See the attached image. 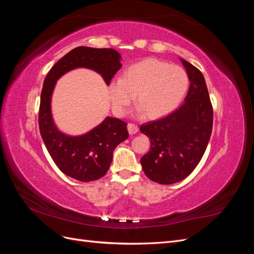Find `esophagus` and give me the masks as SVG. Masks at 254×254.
Listing matches in <instances>:
<instances>
[{
  "label": "esophagus",
  "instance_id": "obj_1",
  "mask_svg": "<svg viewBox=\"0 0 254 254\" xmlns=\"http://www.w3.org/2000/svg\"><path fill=\"white\" fill-rule=\"evenodd\" d=\"M127 128L130 134H135L136 132H139V127H137V125L135 124H132V123H129L127 125Z\"/></svg>",
  "mask_w": 254,
  "mask_h": 254
}]
</instances>
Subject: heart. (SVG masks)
I'll list each match as a JSON object with an SVG mask.
<instances>
[{
	"label": "heart",
	"instance_id": "heart-1",
	"mask_svg": "<svg viewBox=\"0 0 254 254\" xmlns=\"http://www.w3.org/2000/svg\"><path fill=\"white\" fill-rule=\"evenodd\" d=\"M189 82L188 73L181 66L147 58L128 66L122 77L113 78L108 93L112 109L119 117L125 114L135 96L137 112L159 118L180 104Z\"/></svg>",
	"mask_w": 254,
	"mask_h": 254
}]
</instances>
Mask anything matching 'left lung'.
Segmentation results:
<instances>
[{
	"label": "left lung",
	"instance_id": "1",
	"mask_svg": "<svg viewBox=\"0 0 254 254\" xmlns=\"http://www.w3.org/2000/svg\"><path fill=\"white\" fill-rule=\"evenodd\" d=\"M190 81L184 103L167 117L140 127L150 140L141 158L145 175L160 184L183 180L200 162L213 127V108L202 73L181 59Z\"/></svg>",
	"mask_w": 254,
	"mask_h": 254
}]
</instances>
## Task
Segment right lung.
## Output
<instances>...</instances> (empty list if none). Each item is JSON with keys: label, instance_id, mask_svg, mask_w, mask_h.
Listing matches in <instances>:
<instances>
[{"label": "right lung", "instance_id": "obj_1", "mask_svg": "<svg viewBox=\"0 0 254 254\" xmlns=\"http://www.w3.org/2000/svg\"><path fill=\"white\" fill-rule=\"evenodd\" d=\"M87 67L101 74L106 83L122 67L121 55L113 49L78 47L54 64L43 82L39 108V129L49 153L59 170L82 182L102 178L108 172L117 146L129 136L127 123L107 117L94 129L79 136L60 132L54 124L51 99L56 81L66 72Z\"/></svg>", "mask_w": 254, "mask_h": 254}]
</instances>
